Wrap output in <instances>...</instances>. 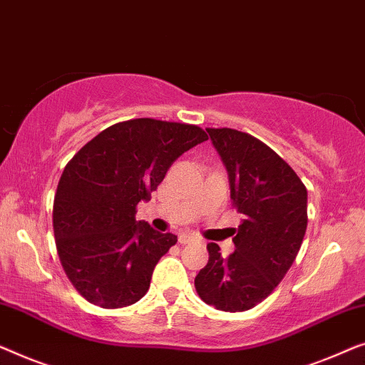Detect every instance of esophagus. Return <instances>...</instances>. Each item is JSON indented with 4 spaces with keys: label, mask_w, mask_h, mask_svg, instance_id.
<instances>
[{
    "label": "esophagus",
    "mask_w": 365,
    "mask_h": 365,
    "mask_svg": "<svg viewBox=\"0 0 365 365\" xmlns=\"http://www.w3.org/2000/svg\"><path fill=\"white\" fill-rule=\"evenodd\" d=\"M197 238H195L193 235H188V233H180L178 235V243L180 245H188L192 243V241H195Z\"/></svg>",
    "instance_id": "34e87169"
}]
</instances>
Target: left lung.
I'll list each match as a JSON object with an SVG mask.
<instances>
[{
  "mask_svg": "<svg viewBox=\"0 0 365 365\" xmlns=\"http://www.w3.org/2000/svg\"><path fill=\"white\" fill-rule=\"evenodd\" d=\"M230 178L233 207L245 215L223 258L208 243V263L195 278L198 296L220 311H248L266 299L294 263L307 227V190L296 172L258 138L207 129Z\"/></svg>",
  "mask_w": 365,
  "mask_h": 365,
  "instance_id": "obj_1",
  "label": "left lung"
}]
</instances>
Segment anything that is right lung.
Instances as JSON below:
<instances>
[{
    "label": "right lung",
    "instance_id": "right-lung-1",
    "mask_svg": "<svg viewBox=\"0 0 365 365\" xmlns=\"http://www.w3.org/2000/svg\"><path fill=\"white\" fill-rule=\"evenodd\" d=\"M208 140L203 129L155 119L107 127L66 165L53 208L56 248L64 273L82 297L104 309L145 296L158 259L177 243L137 222L172 163Z\"/></svg>",
    "mask_w": 365,
    "mask_h": 365
}]
</instances>
